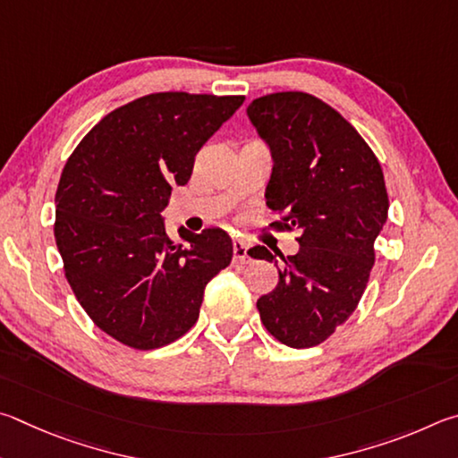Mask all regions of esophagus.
<instances>
[{"label":"esophagus","instance_id":"esophagus-1","mask_svg":"<svg viewBox=\"0 0 458 458\" xmlns=\"http://www.w3.org/2000/svg\"><path fill=\"white\" fill-rule=\"evenodd\" d=\"M233 261L235 263H247V261H250L247 245L242 242V239H235V242H233Z\"/></svg>","mask_w":458,"mask_h":458}]
</instances>
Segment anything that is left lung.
<instances>
[{"instance_id":"1","label":"left lung","mask_w":458,"mask_h":458,"mask_svg":"<svg viewBox=\"0 0 458 458\" xmlns=\"http://www.w3.org/2000/svg\"><path fill=\"white\" fill-rule=\"evenodd\" d=\"M267 140L274 173L271 225L300 231V251L284 258L277 287L258 300L266 330L290 348L330 338L358 308L374 266V242L388 221L382 166L360 132L308 92H274L247 108ZM274 261L266 247L250 251Z\"/></svg>"}]
</instances>
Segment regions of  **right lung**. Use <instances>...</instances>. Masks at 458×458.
<instances>
[{"label":"right lung","mask_w":458,"mask_h":458,"mask_svg":"<svg viewBox=\"0 0 458 458\" xmlns=\"http://www.w3.org/2000/svg\"><path fill=\"white\" fill-rule=\"evenodd\" d=\"M245 96L155 92L108 112L72 152L55 191L54 237L88 318L134 350L179 340L199 319L205 285L231 263L219 229L165 233L173 184Z\"/></svg>","instance_id":"obj_1"}]
</instances>
